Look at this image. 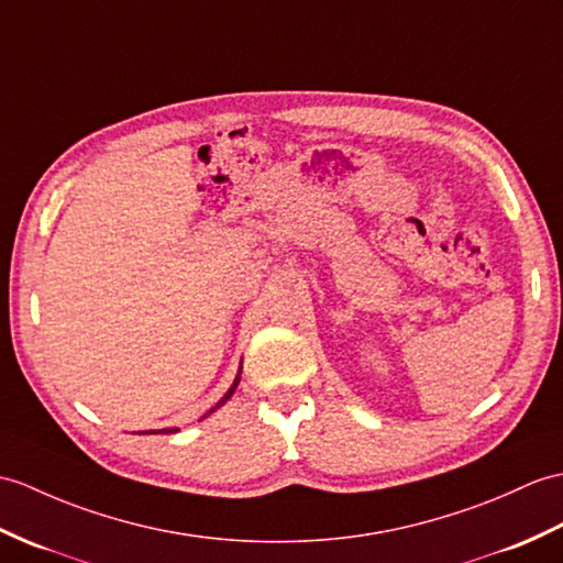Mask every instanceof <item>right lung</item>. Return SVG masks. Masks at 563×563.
Returning a JSON list of instances; mask_svg holds the SVG:
<instances>
[{"label": "right lung", "instance_id": "obj_1", "mask_svg": "<svg viewBox=\"0 0 563 563\" xmlns=\"http://www.w3.org/2000/svg\"><path fill=\"white\" fill-rule=\"evenodd\" d=\"M240 374H242V367H240L238 376H234V384L230 386V390H228V394H225V396H222V398H220V400L216 402V408H211V410H208V412H206L203 417H208V415H211V412H216V410L220 408V405H225V402L230 400V396L234 394V388H238V384H240ZM203 417H201V420H203ZM161 431H163V434H173V431H179V429H175V427H173V429H161ZM153 434H158V431H153Z\"/></svg>", "mask_w": 563, "mask_h": 563}]
</instances>
